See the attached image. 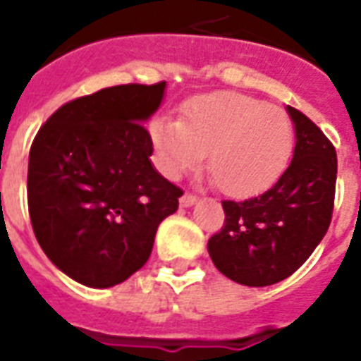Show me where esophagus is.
Masks as SVG:
<instances>
[{"mask_svg": "<svg viewBox=\"0 0 361 361\" xmlns=\"http://www.w3.org/2000/svg\"><path fill=\"white\" fill-rule=\"evenodd\" d=\"M195 204H197V197H192V195H189V192H185V195L180 198L181 208H191V206H195Z\"/></svg>", "mask_w": 361, "mask_h": 361, "instance_id": "obj_1", "label": "esophagus"}]
</instances>
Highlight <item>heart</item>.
<instances>
[{
  "mask_svg": "<svg viewBox=\"0 0 361 361\" xmlns=\"http://www.w3.org/2000/svg\"><path fill=\"white\" fill-rule=\"evenodd\" d=\"M149 135L161 169L178 178L209 152V170L226 195L255 197L288 166L294 125L285 110L241 93H208L183 106L181 121L159 118Z\"/></svg>",
  "mask_w": 361,
  "mask_h": 361,
  "instance_id": "heart-1",
  "label": "heart"
}]
</instances>
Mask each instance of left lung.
Segmentation results:
<instances>
[{
  "mask_svg": "<svg viewBox=\"0 0 361 361\" xmlns=\"http://www.w3.org/2000/svg\"><path fill=\"white\" fill-rule=\"evenodd\" d=\"M296 146L275 185L255 198L225 200V226L209 238L215 268L245 286H269L302 266L328 232L336 195V147L300 110L286 106Z\"/></svg>",
  "mask_w": 361,
  "mask_h": 361,
  "instance_id": "1",
  "label": "left lung"
}]
</instances>
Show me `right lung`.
<instances>
[{"label": "right lung", "instance_id": "1", "mask_svg": "<svg viewBox=\"0 0 361 361\" xmlns=\"http://www.w3.org/2000/svg\"><path fill=\"white\" fill-rule=\"evenodd\" d=\"M166 82L127 84L75 99L37 133L27 164L33 232L71 279L110 288L147 262L161 221L178 209L180 187L152 163L144 123Z\"/></svg>", "mask_w": 361, "mask_h": 361}]
</instances>
